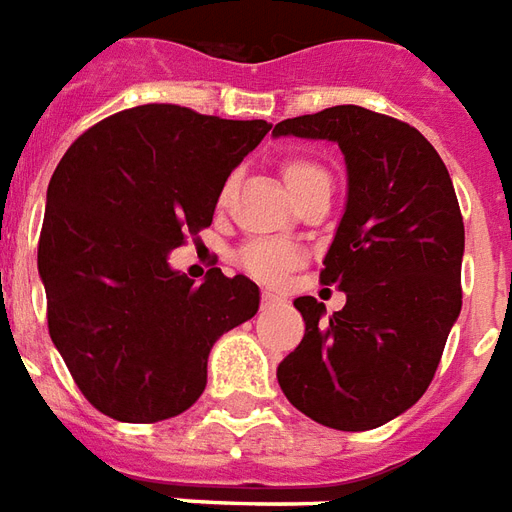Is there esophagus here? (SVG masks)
Wrapping results in <instances>:
<instances>
[{
  "label": "esophagus",
  "instance_id": "34e87169",
  "mask_svg": "<svg viewBox=\"0 0 512 512\" xmlns=\"http://www.w3.org/2000/svg\"><path fill=\"white\" fill-rule=\"evenodd\" d=\"M260 306H263V308L282 306V298H279V295H273V292H263V300H260Z\"/></svg>",
  "mask_w": 512,
  "mask_h": 512
}]
</instances>
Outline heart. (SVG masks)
Listing matches in <instances>:
<instances>
[{"label": "heart", "instance_id": "heart-1", "mask_svg": "<svg viewBox=\"0 0 512 512\" xmlns=\"http://www.w3.org/2000/svg\"><path fill=\"white\" fill-rule=\"evenodd\" d=\"M282 174L287 187L292 190L295 198H300L303 193H308L311 187L322 185V182H330L327 177V171L319 166V163L308 161V158H287L282 163ZM230 187H233V179H225V185L220 190V204H225L230 195ZM303 255H300V249L290 241H249L247 247L241 249L239 263L241 268L249 273V276H255L260 282L265 284H276L282 282L284 276L292 271V268H298Z\"/></svg>", "mask_w": 512, "mask_h": 512}]
</instances>
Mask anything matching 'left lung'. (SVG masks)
<instances>
[{
	"label": "left lung",
	"instance_id": "1",
	"mask_svg": "<svg viewBox=\"0 0 512 512\" xmlns=\"http://www.w3.org/2000/svg\"><path fill=\"white\" fill-rule=\"evenodd\" d=\"M273 134L338 142L349 171L346 212L319 273L346 292V306L322 319L325 303L295 300L306 335L276 378L325 427H381L427 392L462 311L454 182L416 128L354 104L290 117Z\"/></svg>",
	"mask_w": 512,
	"mask_h": 512
}]
</instances>
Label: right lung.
Segmentation results:
<instances>
[{"instance_id": "add662e5", "label": "right lung", "mask_w": 512, "mask_h": 512, "mask_svg": "<svg viewBox=\"0 0 512 512\" xmlns=\"http://www.w3.org/2000/svg\"><path fill=\"white\" fill-rule=\"evenodd\" d=\"M268 131L265 120L142 104L77 136L53 171L37 249L48 330L109 419L187 411L214 341L257 314L252 279L212 268L193 284L169 252L212 225L225 179Z\"/></svg>"}]
</instances>
